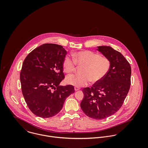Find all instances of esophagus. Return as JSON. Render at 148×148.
<instances>
[{
	"mask_svg": "<svg viewBox=\"0 0 148 148\" xmlns=\"http://www.w3.org/2000/svg\"><path fill=\"white\" fill-rule=\"evenodd\" d=\"M74 89H75V91L79 90L80 89V88H78V87H77V86H75V87L74 88Z\"/></svg>",
	"mask_w": 148,
	"mask_h": 148,
	"instance_id": "1",
	"label": "esophagus"
}]
</instances>
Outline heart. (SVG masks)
<instances>
[{
  "mask_svg": "<svg viewBox=\"0 0 148 148\" xmlns=\"http://www.w3.org/2000/svg\"><path fill=\"white\" fill-rule=\"evenodd\" d=\"M73 59L69 56L64 59L63 67L65 72L71 73L76 68V64L83 65L81 74L68 76L65 83L77 87L83 86L90 82L96 83L102 80L110 68V61L106 56H100L91 51H82L72 53Z\"/></svg>",
  "mask_w": 148,
  "mask_h": 148,
  "instance_id": "b5f03b06",
  "label": "heart"
}]
</instances>
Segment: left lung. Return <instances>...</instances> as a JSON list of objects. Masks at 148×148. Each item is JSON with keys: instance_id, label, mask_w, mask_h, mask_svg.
Instances as JSON below:
<instances>
[{"instance_id": "left-lung-1", "label": "left lung", "mask_w": 148, "mask_h": 148, "mask_svg": "<svg viewBox=\"0 0 148 148\" xmlns=\"http://www.w3.org/2000/svg\"><path fill=\"white\" fill-rule=\"evenodd\" d=\"M97 50L110 61L106 77L91 88L82 90L80 106L85 114L96 120L107 118L123 105L130 89L131 67L124 56L109 46H98Z\"/></svg>"}]
</instances>
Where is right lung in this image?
Returning <instances> with one entry per match:
<instances>
[{
  "mask_svg": "<svg viewBox=\"0 0 148 148\" xmlns=\"http://www.w3.org/2000/svg\"><path fill=\"white\" fill-rule=\"evenodd\" d=\"M63 46L44 44L24 59L20 79L21 91L29 109L36 116L49 118L62 109L65 99L75 92L73 86L60 85L64 79Z\"/></svg>",
  "mask_w": 148,
  "mask_h": 148,
  "instance_id": "right-lung-1",
  "label": "right lung"
}]
</instances>
